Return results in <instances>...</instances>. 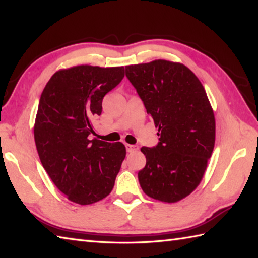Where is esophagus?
<instances>
[{"instance_id":"34e87169","label":"esophagus","mask_w":258,"mask_h":258,"mask_svg":"<svg viewBox=\"0 0 258 258\" xmlns=\"http://www.w3.org/2000/svg\"><path fill=\"white\" fill-rule=\"evenodd\" d=\"M125 147H126V151H127L128 153L138 151V147L134 146V145H131V144H125Z\"/></svg>"}]
</instances>
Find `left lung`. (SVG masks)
I'll return each mask as SVG.
<instances>
[{
    "label": "left lung",
    "mask_w": 258,
    "mask_h": 258,
    "mask_svg": "<svg viewBox=\"0 0 258 258\" xmlns=\"http://www.w3.org/2000/svg\"><path fill=\"white\" fill-rule=\"evenodd\" d=\"M125 73L158 128L155 147H142L139 172L144 193L176 203L200 185L215 144V117L204 86L184 64L155 59Z\"/></svg>",
    "instance_id": "8db88e82"
}]
</instances>
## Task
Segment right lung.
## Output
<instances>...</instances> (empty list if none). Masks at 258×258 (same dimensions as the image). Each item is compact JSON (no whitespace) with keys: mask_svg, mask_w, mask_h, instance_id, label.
Returning <instances> with one entry per match:
<instances>
[{"mask_svg":"<svg viewBox=\"0 0 258 258\" xmlns=\"http://www.w3.org/2000/svg\"><path fill=\"white\" fill-rule=\"evenodd\" d=\"M124 74V67L78 65L54 73L42 92L34 124L36 150L52 182L76 204L105 199L125 158L120 142L89 138L103 97Z\"/></svg>","mask_w":258,"mask_h":258,"instance_id":"1","label":"right lung"}]
</instances>
